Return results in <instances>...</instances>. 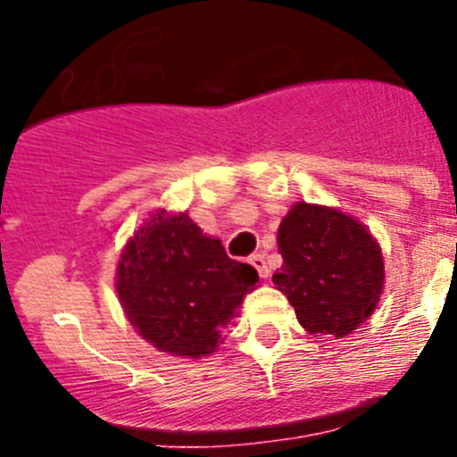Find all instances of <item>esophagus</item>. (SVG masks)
<instances>
[{"label":"esophagus","mask_w":457,"mask_h":457,"mask_svg":"<svg viewBox=\"0 0 457 457\" xmlns=\"http://www.w3.org/2000/svg\"><path fill=\"white\" fill-rule=\"evenodd\" d=\"M249 265H253V268H256L258 277L261 278L270 277V270H268V263H265L263 253H253V256H249Z\"/></svg>","instance_id":"34e87169"}]
</instances>
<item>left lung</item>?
I'll return each instance as SVG.
<instances>
[{
    "label": "left lung",
    "mask_w": 457,
    "mask_h": 457,
    "mask_svg": "<svg viewBox=\"0 0 457 457\" xmlns=\"http://www.w3.org/2000/svg\"><path fill=\"white\" fill-rule=\"evenodd\" d=\"M277 245L284 265L272 281L306 332L343 338L369 320L385 286V263L361 221L300 201L281 220Z\"/></svg>",
    "instance_id": "obj_1"
}]
</instances>
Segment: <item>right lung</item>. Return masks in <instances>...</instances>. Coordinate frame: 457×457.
Wrapping results in <instances>:
<instances>
[{
    "mask_svg": "<svg viewBox=\"0 0 457 457\" xmlns=\"http://www.w3.org/2000/svg\"><path fill=\"white\" fill-rule=\"evenodd\" d=\"M258 272L226 256L187 212H153L128 240L116 293L139 337L157 350L199 359L215 353Z\"/></svg>",
    "mask_w": 457,
    "mask_h": 457,
    "instance_id": "right-lung-1",
    "label": "right lung"
}]
</instances>
